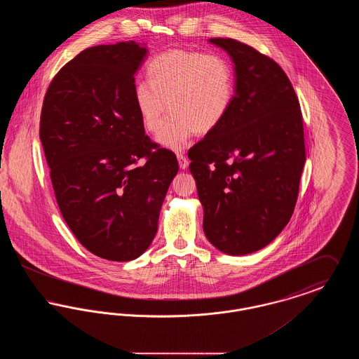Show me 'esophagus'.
<instances>
[{
	"label": "esophagus",
	"mask_w": 359,
	"mask_h": 359,
	"mask_svg": "<svg viewBox=\"0 0 359 359\" xmlns=\"http://www.w3.org/2000/svg\"><path fill=\"white\" fill-rule=\"evenodd\" d=\"M177 161H179V167H180V170H187L189 161H188V158L184 156V154H177Z\"/></svg>",
	"instance_id": "obj_1"
}]
</instances>
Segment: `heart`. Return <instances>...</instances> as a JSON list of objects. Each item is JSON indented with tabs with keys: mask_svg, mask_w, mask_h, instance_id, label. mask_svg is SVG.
Listing matches in <instances>:
<instances>
[{
	"mask_svg": "<svg viewBox=\"0 0 359 359\" xmlns=\"http://www.w3.org/2000/svg\"><path fill=\"white\" fill-rule=\"evenodd\" d=\"M151 82L135 85L136 102L147 130L158 133L170 107L174 113L157 141L179 152L194 133L207 135L227 116L234 98V71L219 55L189 50L161 52L149 62Z\"/></svg>",
	"mask_w": 359,
	"mask_h": 359,
	"instance_id": "1",
	"label": "heart"
}]
</instances>
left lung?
I'll list each match as a JSON object with an SVG mask.
<instances>
[{"mask_svg":"<svg viewBox=\"0 0 359 359\" xmlns=\"http://www.w3.org/2000/svg\"><path fill=\"white\" fill-rule=\"evenodd\" d=\"M234 65V98L222 123L191 154L203 230L229 256L269 245L290 222L306 163L303 117L287 74L233 39H210Z\"/></svg>","mask_w":359,"mask_h":359,"instance_id":"left-lung-1","label":"left lung"}]
</instances>
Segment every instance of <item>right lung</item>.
<instances>
[{
	"mask_svg": "<svg viewBox=\"0 0 359 359\" xmlns=\"http://www.w3.org/2000/svg\"><path fill=\"white\" fill-rule=\"evenodd\" d=\"M147 53L135 41L81 52L52 79L40 117L65 221L88 252L118 262L152 243L179 171L176 156L145 136L135 102V74Z\"/></svg>",
	"mask_w": 359,
	"mask_h": 359,
	"instance_id": "obj_1",
	"label": "right lung"
}]
</instances>
